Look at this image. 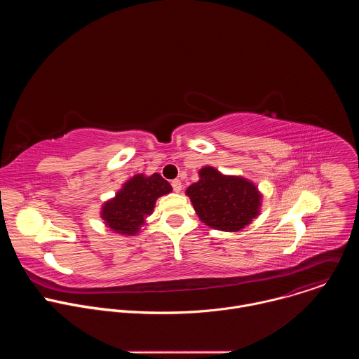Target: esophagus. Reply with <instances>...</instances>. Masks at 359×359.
Returning <instances> with one entry per match:
<instances>
[{"instance_id": "34e87169", "label": "esophagus", "mask_w": 359, "mask_h": 359, "mask_svg": "<svg viewBox=\"0 0 359 359\" xmlns=\"http://www.w3.org/2000/svg\"><path fill=\"white\" fill-rule=\"evenodd\" d=\"M172 187H173V190H175L176 193H179V191L182 190V182H180L179 179L173 180V182H172Z\"/></svg>"}]
</instances>
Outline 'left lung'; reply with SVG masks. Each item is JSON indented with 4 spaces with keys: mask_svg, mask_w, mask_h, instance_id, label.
Here are the masks:
<instances>
[{
    "mask_svg": "<svg viewBox=\"0 0 359 359\" xmlns=\"http://www.w3.org/2000/svg\"><path fill=\"white\" fill-rule=\"evenodd\" d=\"M198 176L186 194L203 223L222 231H238L259 216L262 194L247 179L224 176L212 166L200 169Z\"/></svg>",
    "mask_w": 359,
    "mask_h": 359,
    "instance_id": "8db88e82",
    "label": "left lung"
}]
</instances>
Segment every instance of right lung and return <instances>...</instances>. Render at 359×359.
Masks as SVG:
<instances>
[{
    "mask_svg": "<svg viewBox=\"0 0 359 359\" xmlns=\"http://www.w3.org/2000/svg\"><path fill=\"white\" fill-rule=\"evenodd\" d=\"M172 191V186L159 173L136 175L128 180L116 196L102 208V219L115 233L133 236L153 212L156 198Z\"/></svg>",
    "mask_w": 359,
    "mask_h": 359,
    "instance_id": "1",
    "label": "right lung"
}]
</instances>
